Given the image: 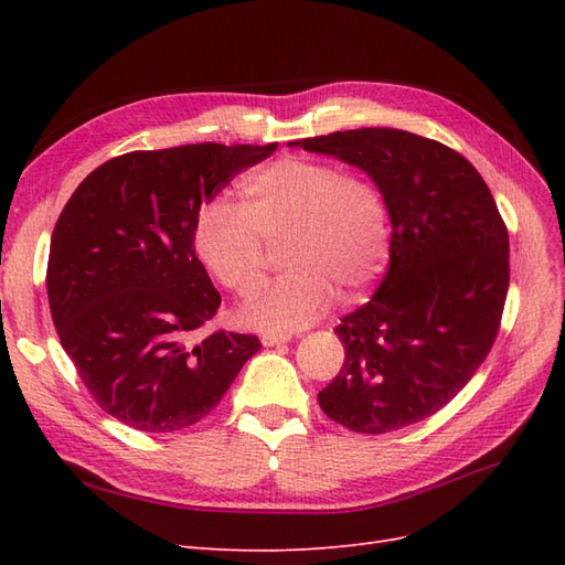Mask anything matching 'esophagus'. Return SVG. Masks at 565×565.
I'll return each instance as SVG.
<instances>
[{"label":"esophagus","mask_w":565,"mask_h":565,"mask_svg":"<svg viewBox=\"0 0 565 565\" xmlns=\"http://www.w3.org/2000/svg\"><path fill=\"white\" fill-rule=\"evenodd\" d=\"M292 339V334H278V332H264L262 334V344L264 347H278V344H287Z\"/></svg>","instance_id":"obj_1"}]
</instances>
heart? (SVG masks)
Returning a JSON list of instances; mask_svg holds the SVG:
<instances>
[{
	"label": "heart",
	"instance_id": "1",
	"mask_svg": "<svg viewBox=\"0 0 565 565\" xmlns=\"http://www.w3.org/2000/svg\"><path fill=\"white\" fill-rule=\"evenodd\" d=\"M245 204L214 200L195 218L198 259L233 292L259 287L266 243L282 245V276L241 306L256 330H297L377 280L391 249L388 210L380 185L330 160L280 158L247 177Z\"/></svg>",
	"mask_w": 565,
	"mask_h": 565
}]
</instances>
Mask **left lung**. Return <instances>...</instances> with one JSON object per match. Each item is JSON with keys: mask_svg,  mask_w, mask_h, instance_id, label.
<instances>
[{"mask_svg": "<svg viewBox=\"0 0 565 565\" xmlns=\"http://www.w3.org/2000/svg\"><path fill=\"white\" fill-rule=\"evenodd\" d=\"M289 146L363 169L393 228L377 295L334 330L347 358L318 393L322 413L355 434L436 415L500 330L509 235L490 188L457 150L403 129H349Z\"/></svg>", "mask_w": 565, "mask_h": 565, "instance_id": "obj_1", "label": "left lung"}]
</instances>
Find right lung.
Returning a JSON list of instances; mask_svg holds the SVG:
<instances>
[{
  "mask_svg": "<svg viewBox=\"0 0 565 565\" xmlns=\"http://www.w3.org/2000/svg\"><path fill=\"white\" fill-rule=\"evenodd\" d=\"M276 148L134 150L94 169L63 207L46 268L51 318L94 401L131 429L198 424L262 349L226 330L191 341L221 306L193 228L204 202Z\"/></svg>",
  "mask_w": 565,
  "mask_h": 565,
  "instance_id": "add662e5",
  "label": "right lung"
}]
</instances>
